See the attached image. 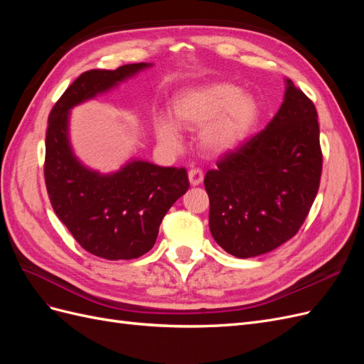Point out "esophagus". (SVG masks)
Here are the masks:
<instances>
[{
  "mask_svg": "<svg viewBox=\"0 0 364 364\" xmlns=\"http://www.w3.org/2000/svg\"><path fill=\"white\" fill-rule=\"evenodd\" d=\"M188 179L191 185H199L203 182V171L200 168H191L188 171Z\"/></svg>",
  "mask_w": 364,
  "mask_h": 364,
  "instance_id": "1",
  "label": "esophagus"
}]
</instances>
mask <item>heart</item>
Wrapping results in <instances>:
<instances>
[{
  "mask_svg": "<svg viewBox=\"0 0 364 364\" xmlns=\"http://www.w3.org/2000/svg\"><path fill=\"white\" fill-rule=\"evenodd\" d=\"M173 114L179 124L203 129L202 144L213 153H226L243 142L257 124L259 107L255 98L232 83H213L183 92L174 102ZM158 138L170 147L181 141L173 121H158Z\"/></svg>",
  "mask_w": 364,
  "mask_h": 364,
  "instance_id": "1",
  "label": "heart"
}]
</instances>
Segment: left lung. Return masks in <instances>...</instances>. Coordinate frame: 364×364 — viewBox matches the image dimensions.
Here are the masks:
<instances>
[{
	"label": "left lung",
	"instance_id": "8db88e82",
	"mask_svg": "<svg viewBox=\"0 0 364 364\" xmlns=\"http://www.w3.org/2000/svg\"><path fill=\"white\" fill-rule=\"evenodd\" d=\"M322 162L316 106L287 79L266 129L226 151L205 176L217 245L252 258L294 237L317 196Z\"/></svg>",
	"mask_w": 364,
	"mask_h": 364
}]
</instances>
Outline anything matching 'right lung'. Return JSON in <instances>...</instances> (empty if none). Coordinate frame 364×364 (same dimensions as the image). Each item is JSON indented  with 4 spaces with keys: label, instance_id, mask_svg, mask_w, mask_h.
<instances>
[{
    "label": "right lung",
    "instance_id": "obj_1",
    "mask_svg": "<svg viewBox=\"0 0 364 364\" xmlns=\"http://www.w3.org/2000/svg\"><path fill=\"white\" fill-rule=\"evenodd\" d=\"M147 67L142 62L114 71H85L48 117L43 176L51 206L77 243L105 259H132L147 253L164 215L190 188L185 168L132 161L114 174H100L86 168L71 150L70 109Z\"/></svg>",
    "mask_w": 364,
    "mask_h": 364
}]
</instances>
